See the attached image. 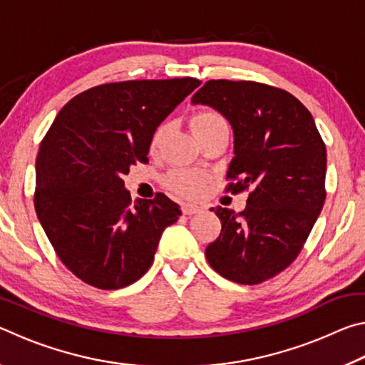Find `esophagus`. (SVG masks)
Returning <instances> with one entry per match:
<instances>
[{"label":"esophagus","mask_w":365,"mask_h":365,"mask_svg":"<svg viewBox=\"0 0 365 365\" xmlns=\"http://www.w3.org/2000/svg\"><path fill=\"white\" fill-rule=\"evenodd\" d=\"M182 211H183L185 215H193V214H200L202 209L200 206H196V205H185L182 207Z\"/></svg>","instance_id":"obj_1"}]
</instances>
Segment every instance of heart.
<instances>
[{
	"label": "heart",
	"instance_id": "heart-1",
	"mask_svg": "<svg viewBox=\"0 0 365 365\" xmlns=\"http://www.w3.org/2000/svg\"><path fill=\"white\" fill-rule=\"evenodd\" d=\"M227 125L224 117L215 110H200V113L193 114L191 117V128L197 138L201 135L207 132H212L215 128ZM169 122H163L156 127V130L153 132L151 140H150V151L154 154L159 151V148L163 146L165 137L169 133ZM207 182V177L201 172L196 170H188V169H177L172 170L170 174L165 177V187L170 191L180 195L183 197H197L202 190H205V185Z\"/></svg>",
	"mask_w": 365,
	"mask_h": 365
}]
</instances>
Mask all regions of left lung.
<instances>
[{
  "mask_svg": "<svg viewBox=\"0 0 365 365\" xmlns=\"http://www.w3.org/2000/svg\"><path fill=\"white\" fill-rule=\"evenodd\" d=\"M230 122L235 158L232 193L248 190L246 207H212L219 238L206 248L211 267L227 280L256 285L285 270L304 246L325 201L327 150L298 98L250 80H209L191 98Z\"/></svg>",
  "mask_w": 365,
  "mask_h": 365,
  "instance_id": "obj_1",
  "label": "left lung"
}]
</instances>
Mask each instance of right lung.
Here are the masks:
<instances>
[{
	"mask_svg": "<svg viewBox=\"0 0 365 365\" xmlns=\"http://www.w3.org/2000/svg\"><path fill=\"white\" fill-rule=\"evenodd\" d=\"M201 85L197 78L93 86L59 110L36 156L34 205L58 257L101 289L137 282L180 206L164 193L132 202L122 177L146 163L156 127Z\"/></svg>",
	"mask_w": 365,
	"mask_h": 365,
	"instance_id": "obj_1",
	"label": "right lung"
}]
</instances>
